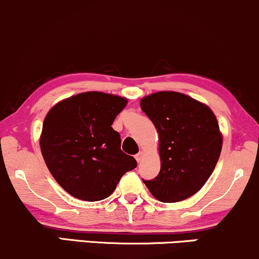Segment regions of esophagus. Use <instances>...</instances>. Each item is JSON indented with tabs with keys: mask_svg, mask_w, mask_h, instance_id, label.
Here are the masks:
<instances>
[{
	"mask_svg": "<svg viewBox=\"0 0 259 259\" xmlns=\"http://www.w3.org/2000/svg\"><path fill=\"white\" fill-rule=\"evenodd\" d=\"M143 154H144V153H143V151H139V153L136 155V156H135V157H136L137 162H141V161H142V159H143Z\"/></svg>",
	"mask_w": 259,
	"mask_h": 259,
	"instance_id": "obj_1",
	"label": "esophagus"
}]
</instances>
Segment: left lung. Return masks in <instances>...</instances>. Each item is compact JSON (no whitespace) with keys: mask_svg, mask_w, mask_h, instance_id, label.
Returning <instances> with one entry per match:
<instances>
[{"mask_svg":"<svg viewBox=\"0 0 259 259\" xmlns=\"http://www.w3.org/2000/svg\"><path fill=\"white\" fill-rule=\"evenodd\" d=\"M141 108L159 133L161 168L143 181L161 202H178L196 194L213 172L223 137L213 111L187 94L161 91L144 97Z\"/></svg>","mask_w":259,"mask_h":259,"instance_id":"8db88e82","label":"left lung"}]
</instances>
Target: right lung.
Returning <instances> with one entry per match:
<instances>
[{
  "label": "right lung",
  "instance_id": "obj_1",
  "mask_svg": "<svg viewBox=\"0 0 259 259\" xmlns=\"http://www.w3.org/2000/svg\"><path fill=\"white\" fill-rule=\"evenodd\" d=\"M126 105L123 97L83 92L57 103L46 115L42 156L57 183L76 199H106L124 173L137 167L111 127Z\"/></svg>",
  "mask_w": 259,
  "mask_h": 259
}]
</instances>
